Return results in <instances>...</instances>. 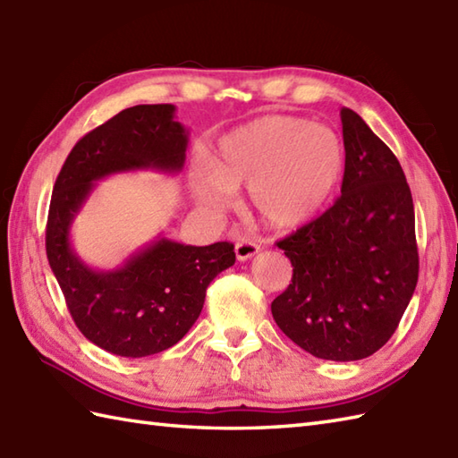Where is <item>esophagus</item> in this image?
<instances>
[{"mask_svg":"<svg viewBox=\"0 0 458 458\" xmlns=\"http://www.w3.org/2000/svg\"><path fill=\"white\" fill-rule=\"evenodd\" d=\"M234 251H236V258H238V261H246V259L254 258V256L258 254V251H259V246L256 244V242L242 238V240H238V242H236Z\"/></svg>","mask_w":458,"mask_h":458,"instance_id":"esophagus-1","label":"esophagus"}]
</instances>
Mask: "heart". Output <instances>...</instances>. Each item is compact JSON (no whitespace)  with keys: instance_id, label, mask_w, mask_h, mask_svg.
Instances as JSON below:
<instances>
[{"instance_id":"heart-1","label":"heart","mask_w":458,"mask_h":458,"mask_svg":"<svg viewBox=\"0 0 458 458\" xmlns=\"http://www.w3.org/2000/svg\"><path fill=\"white\" fill-rule=\"evenodd\" d=\"M344 167L333 130L291 115H264L224 133L210 165L192 181L197 200L226 210L248 187L250 207L271 228H297L315 218Z\"/></svg>"}]
</instances>
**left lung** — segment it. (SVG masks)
<instances>
[{
  "label": "left lung",
  "mask_w": 458,
  "mask_h": 458,
  "mask_svg": "<svg viewBox=\"0 0 458 458\" xmlns=\"http://www.w3.org/2000/svg\"><path fill=\"white\" fill-rule=\"evenodd\" d=\"M340 122L346 151L340 197L277 242L293 277L271 315L309 354L352 362L395 333L413 297L420 256L400 161L356 112L343 108Z\"/></svg>",
  "instance_id": "left-lung-1"
}]
</instances>
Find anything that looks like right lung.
<instances>
[{"label":"right lung","mask_w":458,"mask_h":458,"mask_svg":"<svg viewBox=\"0 0 458 458\" xmlns=\"http://www.w3.org/2000/svg\"><path fill=\"white\" fill-rule=\"evenodd\" d=\"M173 104H141L86 133L58 173L47 220V258L81 333L106 352L143 358L189 333L220 271L234 266L230 242L187 246L157 236L120 267L94 269L76 254L71 228L96 182L118 173L174 174L189 130Z\"/></svg>","instance_id":"right-lung-1"}]
</instances>
